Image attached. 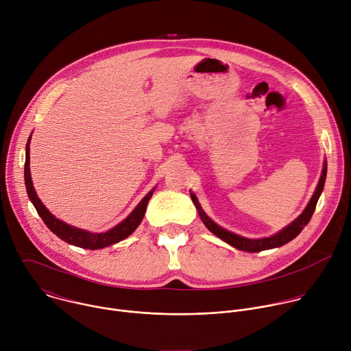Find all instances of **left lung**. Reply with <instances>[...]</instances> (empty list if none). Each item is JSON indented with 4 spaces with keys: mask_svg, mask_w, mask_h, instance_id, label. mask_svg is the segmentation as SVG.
Here are the masks:
<instances>
[{
    "mask_svg": "<svg viewBox=\"0 0 351 351\" xmlns=\"http://www.w3.org/2000/svg\"><path fill=\"white\" fill-rule=\"evenodd\" d=\"M326 160L324 161V167H322V173H321V178H319V182L315 187V191L310 199V203L307 204L306 210L300 214L291 223H289L287 226H285L282 230H279L278 233L269 236V237H261V239H248V237H244V236H240V234H236L222 226H219L218 223H215L203 210V207L199 206L198 203V198L195 197V194L193 191H190V197L193 199V204L195 206L197 211H198V215L199 218H202L203 223L207 226V229L214 233L215 236H218L221 240H223L225 243L233 245L234 248L237 250H241V252H247V253H258V252H263V250H269V248H276V247H280L286 243H289L290 240H293L297 234H300V232H302L304 229V226L310 222L314 211H315V207H317V203H318V198L324 190V184H325V179H326Z\"/></svg>",
    "mask_w": 351,
    "mask_h": 351,
    "instance_id": "obj_1",
    "label": "left lung"
}]
</instances>
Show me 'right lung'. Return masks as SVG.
<instances>
[{"instance_id": "right-lung-1", "label": "right lung", "mask_w": 351, "mask_h": 351, "mask_svg": "<svg viewBox=\"0 0 351 351\" xmlns=\"http://www.w3.org/2000/svg\"><path fill=\"white\" fill-rule=\"evenodd\" d=\"M30 140H32V134L26 144V161H25L26 191H27V195L30 198V202L33 203L36 211L38 213V215L41 217V219L44 221L47 228L54 234H57L61 240H64L65 243H69L72 245H76L80 248H87V250H99V248L108 247L111 244H115V243L129 237L137 229V226L141 223V221L144 218L147 204L149 202V198H152L156 187L153 190H149L143 197V199L136 206V208L122 222H119L117 226L111 228L110 230L98 233V232H88L86 229L75 228V226L56 218L51 213L47 210V207L41 203V199L38 198V195L34 190L33 182H32V175H30V156H29Z\"/></svg>"}]
</instances>
